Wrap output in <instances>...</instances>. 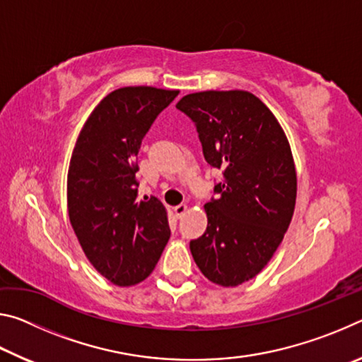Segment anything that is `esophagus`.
Listing matches in <instances>:
<instances>
[{
  "label": "esophagus",
  "mask_w": 362,
  "mask_h": 362,
  "mask_svg": "<svg viewBox=\"0 0 362 362\" xmlns=\"http://www.w3.org/2000/svg\"><path fill=\"white\" fill-rule=\"evenodd\" d=\"M187 211H188V206L187 204H179V206L174 207V212H175L177 217H182Z\"/></svg>",
  "instance_id": "1"
}]
</instances>
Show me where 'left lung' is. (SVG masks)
Wrapping results in <instances>:
<instances>
[{"instance_id":"obj_1","label":"left lung","mask_w":362,"mask_h":362,"mask_svg":"<svg viewBox=\"0 0 362 362\" xmlns=\"http://www.w3.org/2000/svg\"><path fill=\"white\" fill-rule=\"evenodd\" d=\"M194 122L203 155L223 169L204 204L207 228L189 243L204 276L235 287L257 276L289 228L297 174L283 127L247 90H204L175 105Z\"/></svg>"}]
</instances>
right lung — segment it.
<instances>
[{
    "label": "right lung",
    "instance_id": "right-lung-1",
    "mask_svg": "<svg viewBox=\"0 0 362 362\" xmlns=\"http://www.w3.org/2000/svg\"><path fill=\"white\" fill-rule=\"evenodd\" d=\"M179 90L129 86L103 97L71 153L66 204L88 260L116 286H134L155 269L170 230L155 196L137 199L136 156L145 134Z\"/></svg>",
    "mask_w": 362,
    "mask_h": 362
}]
</instances>
